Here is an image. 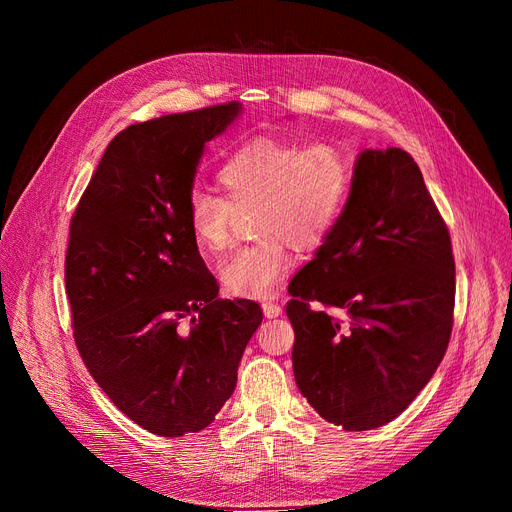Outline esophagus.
Wrapping results in <instances>:
<instances>
[{"label":"esophagus","instance_id":"esophagus-1","mask_svg":"<svg viewBox=\"0 0 512 512\" xmlns=\"http://www.w3.org/2000/svg\"><path fill=\"white\" fill-rule=\"evenodd\" d=\"M261 308H263V315H266L268 319H276L283 315V308H280V304H276V302H263Z\"/></svg>","mask_w":512,"mask_h":512}]
</instances>
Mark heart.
Instances as JSON below:
<instances>
[{
    "instance_id": "heart-1",
    "label": "heart",
    "mask_w": 512,
    "mask_h": 512,
    "mask_svg": "<svg viewBox=\"0 0 512 512\" xmlns=\"http://www.w3.org/2000/svg\"><path fill=\"white\" fill-rule=\"evenodd\" d=\"M217 183L223 195H189L191 236L206 253H221L236 210L255 206V236L263 240L229 255L219 276L229 293L261 300L293 268V244L315 251L334 232L349 200L353 166L332 142L255 138L223 159Z\"/></svg>"
}]
</instances>
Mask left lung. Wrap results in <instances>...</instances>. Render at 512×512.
I'll return each mask as SVG.
<instances>
[{
    "instance_id": "1",
    "label": "left lung",
    "mask_w": 512,
    "mask_h": 512,
    "mask_svg": "<svg viewBox=\"0 0 512 512\" xmlns=\"http://www.w3.org/2000/svg\"><path fill=\"white\" fill-rule=\"evenodd\" d=\"M289 295L295 383L325 421L366 432L417 398L451 340L455 259L406 151L359 155L349 202Z\"/></svg>"
}]
</instances>
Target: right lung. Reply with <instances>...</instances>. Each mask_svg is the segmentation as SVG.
I'll use <instances>...</instances> for the list:
<instances>
[{
  "label": "right lung",
  "mask_w": 512,
  "mask_h": 512,
  "mask_svg": "<svg viewBox=\"0 0 512 512\" xmlns=\"http://www.w3.org/2000/svg\"><path fill=\"white\" fill-rule=\"evenodd\" d=\"M238 102L129 125L70 223L65 293L78 353L123 415L157 436L200 432L236 389L263 312L223 300L187 225L204 144Z\"/></svg>",
  "instance_id": "add662e5"
}]
</instances>
